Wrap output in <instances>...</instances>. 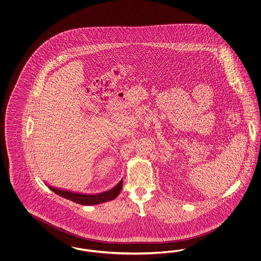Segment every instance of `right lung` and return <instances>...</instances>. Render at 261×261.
Wrapping results in <instances>:
<instances>
[{"label": "right lung", "mask_w": 261, "mask_h": 261, "mask_svg": "<svg viewBox=\"0 0 261 261\" xmlns=\"http://www.w3.org/2000/svg\"><path fill=\"white\" fill-rule=\"evenodd\" d=\"M122 185H123V181L119 182L118 185L114 187L112 190H110L106 193H101L99 195H83V194L73 193V192H69V191L59 190V189L54 188V187H48L54 193H56L57 195L61 196L64 199L72 200L76 203L83 204V205H95V204H99V203L107 202V201H110V200L115 199L120 194Z\"/></svg>", "instance_id": "add662e5"}]
</instances>
